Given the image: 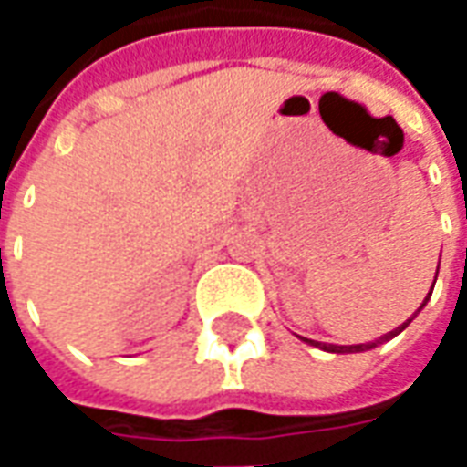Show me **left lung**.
I'll return each mask as SVG.
<instances>
[{
    "label": "left lung",
    "mask_w": 467,
    "mask_h": 467,
    "mask_svg": "<svg viewBox=\"0 0 467 467\" xmlns=\"http://www.w3.org/2000/svg\"><path fill=\"white\" fill-rule=\"evenodd\" d=\"M432 287H435V283H432ZM431 293H432V290H431ZM431 293H428V297H431ZM428 297H425V303H428ZM425 303H422V305H425ZM422 305H420V307H422ZM408 325H410V320H408V323H402L400 327H395L392 333L382 335L380 340H375V343H362V345H327V343H317V340H307V337H303V340H305V343L315 345V348H323V350H327V352H365V350H372V348H378V345L385 343V340H390V337H395V335H398V333H402V330H405Z\"/></svg>",
    "instance_id": "obj_1"
}]
</instances>
